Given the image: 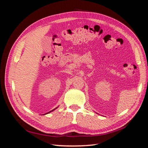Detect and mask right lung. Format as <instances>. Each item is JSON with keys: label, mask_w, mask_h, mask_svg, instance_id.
I'll return each mask as SVG.
<instances>
[{"label": "right lung", "mask_w": 148, "mask_h": 148, "mask_svg": "<svg viewBox=\"0 0 148 148\" xmlns=\"http://www.w3.org/2000/svg\"><path fill=\"white\" fill-rule=\"evenodd\" d=\"M58 107H59V106H58ZM58 107H56V109H53L52 110H51V111H50V112H49L48 113H46V114H44V115H46V114H49V113H50V112H52V111H53V110H56L57 108H58Z\"/></svg>", "instance_id": "1"}]
</instances>
